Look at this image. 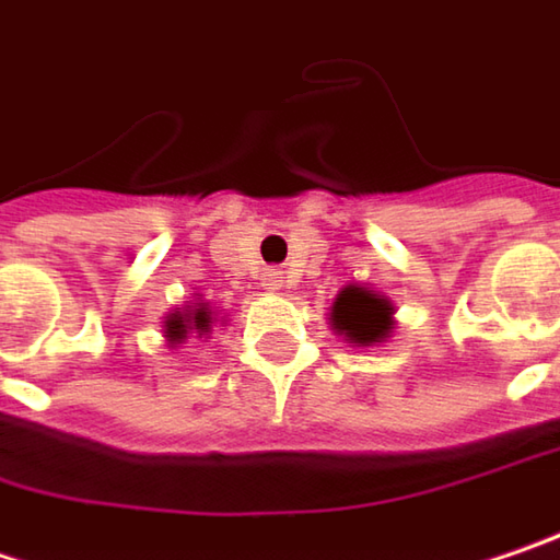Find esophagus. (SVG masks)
Masks as SVG:
<instances>
[{
	"label": "esophagus",
	"mask_w": 560,
	"mask_h": 560,
	"mask_svg": "<svg viewBox=\"0 0 560 560\" xmlns=\"http://www.w3.org/2000/svg\"><path fill=\"white\" fill-rule=\"evenodd\" d=\"M262 281H266V288H269V291H279L281 284H284V279H281V272H276V269H269V272L262 276Z\"/></svg>",
	"instance_id": "obj_1"
}]
</instances>
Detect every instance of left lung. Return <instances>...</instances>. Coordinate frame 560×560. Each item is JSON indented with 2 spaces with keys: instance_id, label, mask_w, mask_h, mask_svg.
Returning a JSON list of instances; mask_svg holds the SVG:
<instances>
[{
  "instance_id": "obj_1",
  "label": "left lung",
  "mask_w": 560,
  "mask_h": 560,
  "mask_svg": "<svg viewBox=\"0 0 560 560\" xmlns=\"http://www.w3.org/2000/svg\"><path fill=\"white\" fill-rule=\"evenodd\" d=\"M329 319H332V329L339 336H346V342L377 346V342H386V336L393 329V304L377 291L348 284L332 301Z\"/></svg>"
}]
</instances>
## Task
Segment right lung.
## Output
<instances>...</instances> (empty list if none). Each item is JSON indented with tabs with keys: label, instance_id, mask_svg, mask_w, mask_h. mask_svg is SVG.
<instances>
[{
	"label": "right lung",
	"instance_id": "obj_1",
	"mask_svg": "<svg viewBox=\"0 0 560 560\" xmlns=\"http://www.w3.org/2000/svg\"><path fill=\"white\" fill-rule=\"evenodd\" d=\"M214 326V311L209 304H196V307H186V311H174L164 319V332H167V342L177 346L183 342L189 332H196V339H209Z\"/></svg>",
	"mask_w": 560,
	"mask_h": 560
}]
</instances>
